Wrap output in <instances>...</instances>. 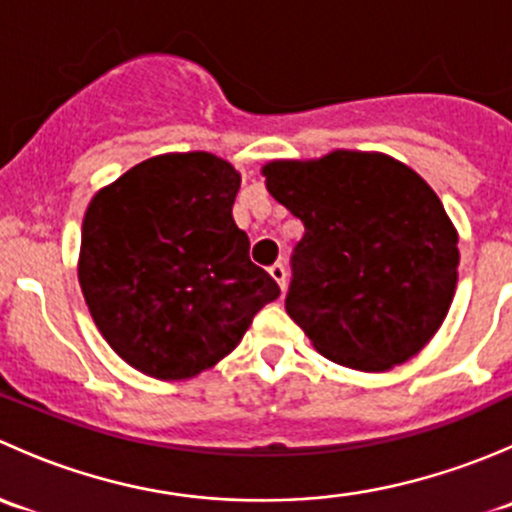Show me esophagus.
I'll return each mask as SVG.
<instances>
[{
  "instance_id": "obj_1",
  "label": "esophagus",
  "mask_w": 512,
  "mask_h": 512,
  "mask_svg": "<svg viewBox=\"0 0 512 512\" xmlns=\"http://www.w3.org/2000/svg\"><path fill=\"white\" fill-rule=\"evenodd\" d=\"M270 277L277 282V285H280V289H285L287 270H285V265H282V262H275V265L270 267Z\"/></svg>"
}]
</instances>
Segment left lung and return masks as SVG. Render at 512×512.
<instances>
[{"instance_id":"8db88e82","label":"left lung","mask_w":512,"mask_h":512,"mask_svg":"<svg viewBox=\"0 0 512 512\" xmlns=\"http://www.w3.org/2000/svg\"><path fill=\"white\" fill-rule=\"evenodd\" d=\"M272 198L304 223L287 314L312 347L389 371L441 329L458 285V230L431 185L376 151L262 165Z\"/></svg>"}]
</instances>
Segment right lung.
<instances>
[{"label": "right lung", "instance_id": "obj_1", "mask_svg": "<svg viewBox=\"0 0 512 512\" xmlns=\"http://www.w3.org/2000/svg\"><path fill=\"white\" fill-rule=\"evenodd\" d=\"M240 180L213 153H163L91 198L79 285L101 337L141 374L198 376L280 297L232 220Z\"/></svg>", "mask_w": 512, "mask_h": 512}]
</instances>
